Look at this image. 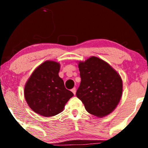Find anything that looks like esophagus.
I'll list each match as a JSON object with an SVG mask.
<instances>
[{
	"label": "esophagus",
	"instance_id": "esophagus-1",
	"mask_svg": "<svg viewBox=\"0 0 148 148\" xmlns=\"http://www.w3.org/2000/svg\"><path fill=\"white\" fill-rule=\"evenodd\" d=\"M71 92H72L73 93L74 95H75V94H76V88H73L72 90H71Z\"/></svg>",
	"mask_w": 148,
	"mask_h": 148
}]
</instances>
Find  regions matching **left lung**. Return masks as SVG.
Segmentation results:
<instances>
[{
  "instance_id": "1",
  "label": "left lung",
  "mask_w": 148,
  "mask_h": 148,
  "mask_svg": "<svg viewBox=\"0 0 148 148\" xmlns=\"http://www.w3.org/2000/svg\"><path fill=\"white\" fill-rule=\"evenodd\" d=\"M81 83L76 96L89 113L98 117L110 114L120 102L123 81L120 75L104 60L91 56L79 61Z\"/></svg>"
}]
</instances>
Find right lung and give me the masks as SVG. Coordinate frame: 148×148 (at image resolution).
Returning <instances> with one entry per match:
<instances>
[{"label": "right lung", "instance_id": "1", "mask_svg": "<svg viewBox=\"0 0 148 148\" xmlns=\"http://www.w3.org/2000/svg\"><path fill=\"white\" fill-rule=\"evenodd\" d=\"M60 66L57 62L46 60L34 71L25 85L24 96L28 106L43 116L59 114L73 96L58 75Z\"/></svg>", "mask_w": 148, "mask_h": 148}]
</instances>
